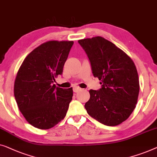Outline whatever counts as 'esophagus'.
I'll use <instances>...</instances> for the list:
<instances>
[{"instance_id": "34e87169", "label": "esophagus", "mask_w": 157, "mask_h": 157, "mask_svg": "<svg viewBox=\"0 0 157 157\" xmlns=\"http://www.w3.org/2000/svg\"><path fill=\"white\" fill-rule=\"evenodd\" d=\"M79 90H81V88L78 87V86H75V87H73L74 92H78Z\"/></svg>"}]
</instances>
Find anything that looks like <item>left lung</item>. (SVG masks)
<instances>
[{"mask_svg":"<svg viewBox=\"0 0 157 157\" xmlns=\"http://www.w3.org/2000/svg\"><path fill=\"white\" fill-rule=\"evenodd\" d=\"M78 43L101 85L99 90L89 91L90 98L85 105L87 112L106 126L120 124L129 118L137 102L140 82L134 62L104 37L79 40Z\"/></svg>","mask_w":157,"mask_h":157,"instance_id":"left-lung-1","label":"left lung"}]
</instances>
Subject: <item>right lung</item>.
Masks as SVG:
<instances>
[{
	"instance_id": "obj_1",
	"label": "right lung",
	"mask_w": 157,
	"mask_h": 157,
	"mask_svg": "<svg viewBox=\"0 0 157 157\" xmlns=\"http://www.w3.org/2000/svg\"><path fill=\"white\" fill-rule=\"evenodd\" d=\"M73 41H48L25 57L17 73L14 95L28 122L40 129L53 127L67 114L72 87L63 89L53 83L63 74Z\"/></svg>"
}]
</instances>
